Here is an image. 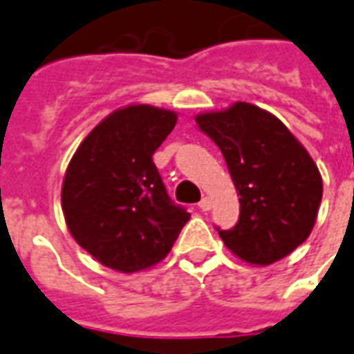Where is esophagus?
I'll return each instance as SVG.
<instances>
[{
    "mask_svg": "<svg viewBox=\"0 0 354 354\" xmlns=\"http://www.w3.org/2000/svg\"><path fill=\"white\" fill-rule=\"evenodd\" d=\"M197 207L201 208L203 212H207V210H210V207H212V201H210V197H203L201 201L197 203Z\"/></svg>",
    "mask_w": 354,
    "mask_h": 354,
    "instance_id": "34e87169",
    "label": "esophagus"
}]
</instances>
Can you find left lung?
I'll list each match as a JSON object with an SVG mask.
<instances>
[{
    "mask_svg": "<svg viewBox=\"0 0 354 354\" xmlns=\"http://www.w3.org/2000/svg\"><path fill=\"white\" fill-rule=\"evenodd\" d=\"M214 140L240 196V218L220 232L232 254L254 266L273 264L305 242L322 203L319 169L284 123L251 103L196 116Z\"/></svg>",
    "mask_w": 354,
    "mask_h": 354,
    "instance_id": "1",
    "label": "left lung"
}]
</instances>
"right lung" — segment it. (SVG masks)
<instances>
[{"instance_id": "obj_1", "label": "right lung", "mask_w": 354, "mask_h": 354, "mask_svg": "<svg viewBox=\"0 0 354 354\" xmlns=\"http://www.w3.org/2000/svg\"><path fill=\"white\" fill-rule=\"evenodd\" d=\"M175 123L177 114L158 106L118 109L90 131L68 164L60 194L66 225L106 268H151L190 220L169 199L153 162Z\"/></svg>"}]
</instances>
